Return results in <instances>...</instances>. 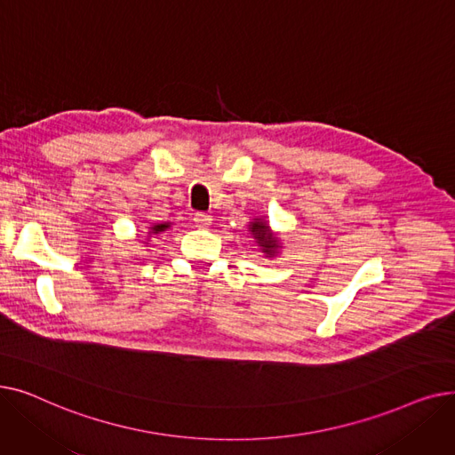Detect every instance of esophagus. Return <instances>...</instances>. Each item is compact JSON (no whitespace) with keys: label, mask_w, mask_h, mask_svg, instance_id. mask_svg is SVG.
<instances>
[{"label":"esophagus","mask_w":455,"mask_h":455,"mask_svg":"<svg viewBox=\"0 0 455 455\" xmlns=\"http://www.w3.org/2000/svg\"><path fill=\"white\" fill-rule=\"evenodd\" d=\"M194 221H196V225H197L199 228H206V227H210V223H212V215L206 213V212H197V213L194 215Z\"/></svg>","instance_id":"34e87169"}]
</instances>
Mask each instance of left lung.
I'll return each mask as SVG.
<instances>
[{"mask_svg":"<svg viewBox=\"0 0 455 455\" xmlns=\"http://www.w3.org/2000/svg\"><path fill=\"white\" fill-rule=\"evenodd\" d=\"M251 232H252V235L256 237L258 240V243H259V247L264 249V252H267L269 256L275 252V247H276V240L275 237L269 234V228H267V225L266 223H259V221H256V223H252V228H251Z\"/></svg>","mask_w":455,"mask_h":455,"instance_id":"left-lung-1","label":"left lung"}]
</instances>
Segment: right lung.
<instances>
[{"instance_id":"1","label":"right lung","mask_w":455,"mask_h":455,"mask_svg":"<svg viewBox=\"0 0 455 455\" xmlns=\"http://www.w3.org/2000/svg\"><path fill=\"white\" fill-rule=\"evenodd\" d=\"M167 227H170V225H155V227H151V230H153V234H158V232H162V230H165Z\"/></svg>"}]
</instances>
